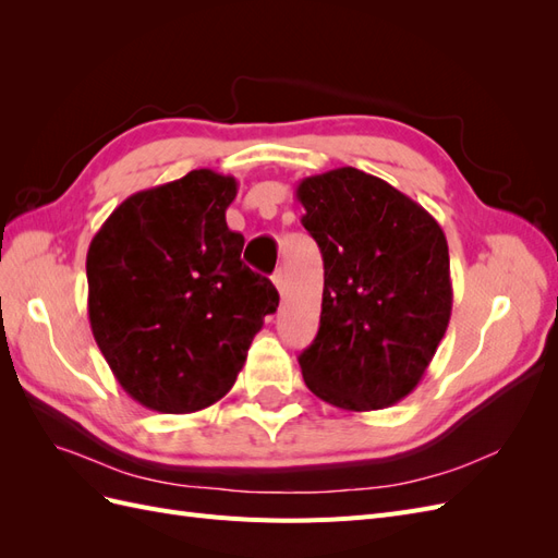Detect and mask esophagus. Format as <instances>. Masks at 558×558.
I'll use <instances>...</instances> for the list:
<instances>
[{
    "instance_id": "34e87169",
    "label": "esophagus",
    "mask_w": 558,
    "mask_h": 558,
    "mask_svg": "<svg viewBox=\"0 0 558 558\" xmlns=\"http://www.w3.org/2000/svg\"><path fill=\"white\" fill-rule=\"evenodd\" d=\"M272 281L277 286V291L283 293V289H286V272H283V269H277V272L272 275Z\"/></svg>"
}]
</instances>
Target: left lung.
<instances>
[{"mask_svg": "<svg viewBox=\"0 0 558 558\" xmlns=\"http://www.w3.org/2000/svg\"><path fill=\"white\" fill-rule=\"evenodd\" d=\"M302 226L324 256V300L300 369L314 396L349 412L410 396L451 316L442 228L412 197L356 167L302 179Z\"/></svg>", "mask_w": 558, "mask_h": 558, "instance_id": "obj_1", "label": "left lung"}]
</instances>
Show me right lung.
Returning a JSON list of instances; mask_svg holds the SVG:
<instances>
[{
  "label": "right lung",
  "mask_w": 558,
  "mask_h": 558,
  "mask_svg": "<svg viewBox=\"0 0 558 558\" xmlns=\"http://www.w3.org/2000/svg\"><path fill=\"white\" fill-rule=\"evenodd\" d=\"M238 181L211 170L130 195L93 238L88 318L113 377L144 408L205 410L238 379L279 293L226 223Z\"/></svg>",
  "instance_id": "right-lung-1"
}]
</instances>
